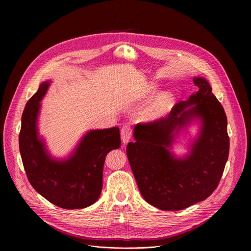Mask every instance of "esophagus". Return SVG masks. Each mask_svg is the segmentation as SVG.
Segmentation results:
<instances>
[{
    "label": "esophagus",
    "mask_w": 251,
    "mask_h": 251,
    "mask_svg": "<svg viewBox=\"0 0 251 251\" xmlns=\"http://www.w3.org/2000/svg\"><path fill=\"white\" fill-rule=\"evenodd\" d=\"M131 136H132V129H131V127L127 126V125L123 126L122 129H121V139H122V142L124 144H126L130 140Z\"/></svg>",
    "instance_id": "esophagus-1"
}]
</instances>
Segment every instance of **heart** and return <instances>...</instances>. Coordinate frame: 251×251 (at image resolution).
Segmentation results:
<instances>
[{"mask_svg":"<svg viewBox=\"0 0 251 251\" xmlns=\"http://www.w3.org/2000/svg\"><path fill=\"white\" fill-rule=\"evenodd\" d=\"M170 101H171L170 96L169 95H163L151 108V110H150L151 117H157V116L162 115L168 109Z\"/></svg>","mask_w":251,"mask_h":251,"instance_id":"heart-1","label":"heart"}]
</instances>
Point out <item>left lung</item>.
Instances as JSON below:
<instances>
[{
  "instance_id": "8db88e82",
  "label": "left lung",
  "mask_w": 251,
  "mask_h": 251,
  "mask_svg": "<svg viewBox=\"0 0 251 251\" xmlns=\"http://www.w3.org/2000/svg\"><path fill=\"white\" fill-rule=\"evenodd\" d=\"M197 92L176 103L171 113L152 122L138 123L128 161L143 199L163 210H180L204 201L219 185L230 141L227 117L204 78L193 79ZM199 117L201 134L185 159H175L167 149L174 132Z\"/></svg>"
}]
</instances>
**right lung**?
<instances>
[{"label": "right lung", "mask_w": 251, "mask_h": 251, "mask_svg": "<svg viewBox=\"0 0 251 251\" xmlns=\"http://www.w3.org/2000/svg\"><path fill=\"white\" fill-rule=\"evenodd\" d=\"M49 85L48 81L41 84L22 114L19 150L23 167L31 186L50 202L66 209L83 208L99 199L105 156L121 147L120 130L89 131L68 160H52L36 130L39 101Z\"/></svg>", "instance_id": "obj_1"}]
</instances>
